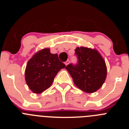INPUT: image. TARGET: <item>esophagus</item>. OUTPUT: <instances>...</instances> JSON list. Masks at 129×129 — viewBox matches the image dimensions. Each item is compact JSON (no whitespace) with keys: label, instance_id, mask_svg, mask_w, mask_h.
Returning <instances> with one entry per match:
<instances>
[{"label":"esophagus","instance_id":"1","mask_svg":"<svg viewBox=\"0 0 129 129\" xmlns=\"http://www.w3.org/2000/svg\"><path fill=\"white\" fill-rule=\"evenodd\" d=\"M69 63H70V61H69V60H67V61L64 62V64H65L66 66H67L68 64H69Z\"/></svg>","mask_w":129,"mask_h":129}]
</instances>
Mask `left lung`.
Listing matches in <instances>:
<instances>
[{
  "instance_id": "obj_1",
  "label": "left lung",
  "mask_w": 129,
  "mask_h": 129,
  "mask_svg": "<svg viewBox=\"0 0 129 129\" xmlns=\"http://www.w3.org/2000/svg\"><path fill=\"white\" fill-rule=\"evenodd\" d=\"M78 58L76 65L66 67L75 85L86 93L96 92L106 79L107 69L105 61L96 49L77 47L75 49Z\"/></svg>"
}]
</instances>
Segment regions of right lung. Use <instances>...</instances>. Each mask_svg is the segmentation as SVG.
<instances>
[{"instance_id":"obj_1","label":"right lung","mask_w":129,"mask_h":129,"mask_svg":"<svg viewBox=\"0 0 129 129\" xmlns=\"http://www.w3.org/2000/svg\"><path fill=\"white\" fill-rule=\"evenodd\" d=\"M65 67L59 61L57 53H51L48 48L42 49L36 52L26 64V84L34 93L41 94L50 87L54 77Z\"/></svg>"}]
</instances>
